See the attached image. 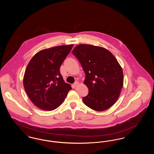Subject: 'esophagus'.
<instances>
[{
	"mask_svg": "<svg viewBox=\"0 0 154 154\" xmlns=\"http://www.w3.org/2000/svg\"><path fill=\"white\" fill-rule=\"evenodd\" d=\"M79 82H77V81H75L74 83L73 84V87L74 88H75L76 87H77L78 86V85H79Z\"/></svg>",
	"mask_w": 154,
	"mask_h": 154,
	"instance_id": "esophagus-1",
	"label": "esophagus"
}]
</instances>
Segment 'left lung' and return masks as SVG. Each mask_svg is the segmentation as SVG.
I'll return each mask as SVG.
<instances>
[{"instance_id":"obj_1","label":"left lung","mask_w":154,"mask_h":154,"mask_svg":"<svg viewBox=\"0 0 154 154\" xmlns=\"http://www.w3.org/2000/svg\"><path fill=\"white\" fill-rule=\"evenodd\" d=\"M72 53L85 73L84 84L88 87L84 103L92 110L102 111L117 100L123 87L122 67L107 49L89 44L76 46Z\"/></svg>"}]
</instances>
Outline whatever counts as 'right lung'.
Instances as JSON below:
<instances>
[{"label": "right lung", "mask_w": 154, "mask_h": 154, "mask_svg": "<svg viewBox=\"0 0 154 154\" xmlns=\"http://www.w3.org/2000/svg\"><path fill=\"white\" fill-rule=\"evenodd\" d=\"M73 46L60 45L40 51L26 67L23 86L30 100L40 109H57L72 89L60 73V67Z\"/></svg>", "instance_id": "add662e5"}]
</instances>
